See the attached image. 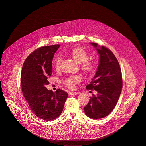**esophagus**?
<instances>
[{"label": "esophagus", "instance_id": "obj_1", "mask_svg": "<svg viewBox=\"0 0 146 146\" xmlns=\"http://www.w3.org/2000/svg\"><path fill=\"white\" fill-rule=\"evenodd\" d=\"M79 94V93H78V92H69V93H68L69 96H72V95H77V94Z\"/></svg>", "mask_w": 146, "mask_h": 146}]
</instances>
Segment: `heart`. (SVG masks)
Returning <instances> with one entry per match:
<instances>
[{
	"label": "heart",
	"instance_id": "b5f03b06",
	"mask_svg": "<svg viewBox=\"0 0 146 146\" xmlns=\"http://www.w3.org/2000/svg\"><path fill=\"white\" fill-rule=\"evenodd\" d=\"M70 53L76 62L79 63H82L81 68L83 71L86 72H92L94 71L96 67V64L94 62L87 60L89 55L83 48L80 47L75 48L72 50ZM61 60L62 57L60 56H59L56 59L54 65L56 70L59 68ZM80 80L81 77L78 75H76L67 78L65 81V83L69 88L74 89L75 84Z\"/></svg>",
	"mask_w": 146,
	"mask_h": 146
}]
</instances>
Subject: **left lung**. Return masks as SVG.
Listing matches in <instances>:
<instances>
[{
	"label": "left lung",
	"mask_w": 146,
	"mask_h": 146,
	"mask_svg": "<svg viewBox=\"0 0 146 146\" xmlns=\"http://www.w3.org/2000/svg\"><path fill=\"white\" fill-rule=\"evenodd\" d=\"M99 54L98 66L87 90H95L89 103L84 108L89 117L97 120L104 118L115 108L123 87L121 71L119 63L111 50L97 43H90Z\"/></svg>",
	"instance_id": "obj_1"
}]
</instances>
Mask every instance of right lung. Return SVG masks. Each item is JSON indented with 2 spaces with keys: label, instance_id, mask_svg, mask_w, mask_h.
<instances>
[{
  "label": "right lung",
  "instance_id": "1",
  "mask_svg": "<svg viewBox=\"0 0 146 146\" xmlns=\"http://www.w3.org/2000/svg\"><path fill=\"white\" fill-rule=\"evenodd\" d=\"M60 46L54 45L36 49L26 58L21 71L24 97L37 117L46 121L59 117L68 97L67 93L62 90L53 92L46 87L52 72L54 54Z\"/></svg>",
  "mask_w": 146,
  "mask_h": 146
}]
</instances>
